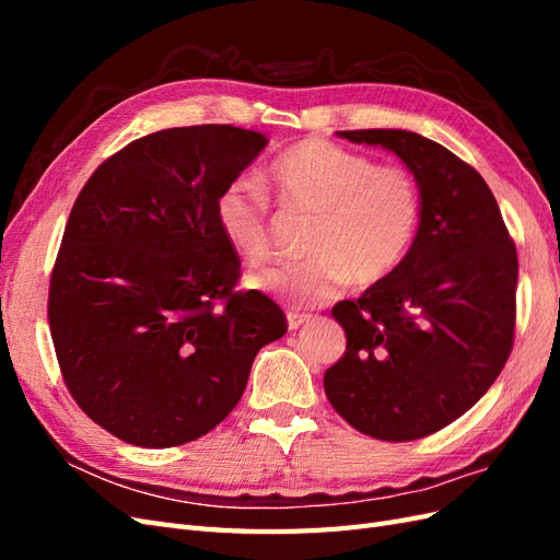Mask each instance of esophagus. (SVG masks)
Returning <instances> with one entry per match:
<instances>
[{
  "mask_svg": "<svg viewBox=\"0 0 560 560\" xmlns=\"http://www.w3.org/2000/svg\"><path fill=\"white\" fill-rule=\"evenodd\" d=\"M306 322H311V315L306 313H287V327L290 329H299L301 325H306Z\"/></svg>",
  "mask_w": 560,
  "mask_h": 560,
  "instance_id": "obj_1",
  "label": "esophagus"
}]
</instances>
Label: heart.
<instances>
[{
  "label": "heart",
  "instance_id": "obj_1",
  "mask_svg": "<svg viewBox=\"0 0 560 560\" xmlns=\"http://www.w3.org/2000/svg\"><path fill=\"white\" fill-rule=\"evenodd\" d=\"M268 179L280 206L313 217L301 266H268L249 276L254 290L299 308L322 306L354 280L362 287L393 278L416 245L422 196L401 165H376L369 156L329 140L308 138L270 163ZM214 219L233 252L261 261L270 252L268 198L238 177L214 200Z\"/></svg>",
  "mask_w": 560,
  "mask_h": 560
}]
</instances>
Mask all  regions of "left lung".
I'll return each instance as SVG.
<instances>
[{
  "label": "left lung",
  "mask_w": 560,
  "mask_h": 560,
  "mask_svg": "<svg viewBox=\"0 0 560 560\" xmlns=\"http://www.w3.org/2000/svg\"><path fill=\"white\" fill-rule=\"evenodd\" d=\"M338 138L397 154L418 179L422 219L393 278L331 308L348 346L325 393L354 430L411 442L467 413L500 376L514 346L516 247L483 177L446 147L395 128Z\"/></svg>",
  "instance_id": "left-lung-1"
}]
</instances>
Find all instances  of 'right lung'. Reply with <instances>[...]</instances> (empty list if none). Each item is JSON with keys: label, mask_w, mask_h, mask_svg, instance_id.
I'll return each instance as SVG.
<instances>
[{"label": "right lung", "mask_w": 560, "mask_h": 560, "mask_svg": "<svg viewBox=\"0 0 560 560\" xmlns=\"http://www.w3.org/2000/svg\"><path fill=\"white\" fill-rule=\"evenodd\" d=\"M268 144L235 126L144 135L83 186L48 287V325L81 411L126 444L171 448L217 428L257 352L287 331L278 303L235 292L219 191Z\"/></svg>", "instance_id": "obj_1"}]
</instances>
